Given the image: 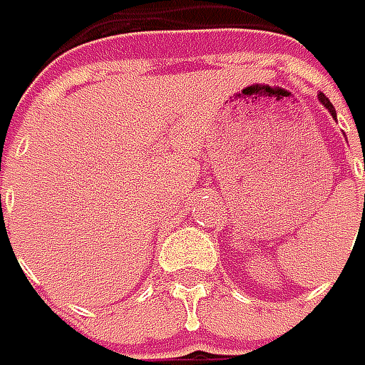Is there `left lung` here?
<instances>
[{"label": "left lung", "mask_w": 365, "mask_h": 365, "mask_svg": "<svg viewBox=\"0 0 365 365\" xmlns=\"http://www.w3.org/2000/svg\"><path fill=\"white\" fill-rule=\"evenodd\" d=\"M318 101H320V103H322V105H324V107L331 111L332 118H336V111H334V107H332V103L329 101V97H324V93H320V95H318Z\"/></svg>", "instance_id": "8db88e82"}]
</instances>
